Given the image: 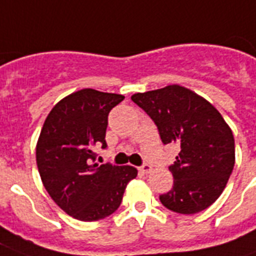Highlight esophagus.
I'll list each match as a JSON object with an SVG mask.
<instances>
[{
  "label": "esophagus",
  "mask_w": 256,
  "mask_h": 256,
  "mask_svg": "<svg viewBox=\"0 0 256 256\" xmlns=\"http://www.w3.org/2000/svg\"><path fill=\"white\" fill-rule=\"evenodd\" d=\"M138 170H140V172H142V174H150V172L152 171V166L148 163H144Z\"/></svg>",
  "instance_id": "1"
}]
</instances>
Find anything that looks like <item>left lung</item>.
Instances as JSON below:
<instances>
[{
    "label": "left lung",
    "mask_w": 256,
    "mask_h": 256,
    "mask_svg": "<svg viewBox=\"0 0 256 256\" xmlns=\"http://www.w3.org/2000/svg\"><path fill=\"white\" fill-rule=\"evenodd\" d=\"M150 116L164 144L180 146L170 166L174 186L160 195L164 207L192 215L220 196L235 164V142L228 124L208 101L180 85L134 93L130 97Z\"/></svg>",
    "instance_id": "obj_1"
}]
</instances>
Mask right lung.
<instances>
[{
    "instance_id": "add662e5",
    "label": "right lung",
    "mask_w": 256,
    "mask_h": 256,
    "mask_svg": "<svg viewBox=\"0 0 256 256\" xmlns=\"http://www.w3.org/2000/svg\"><path fill=\"white\" fill-rule=\"evenodd\" d=\"M122 94L85 88L64 97L49 112L36 146L40 176L48 194L81 222L104 219L120 207L126 184L138 176L130 166L96 163L106 148L110 110Z\"/></svg>"
}]
</instances>
